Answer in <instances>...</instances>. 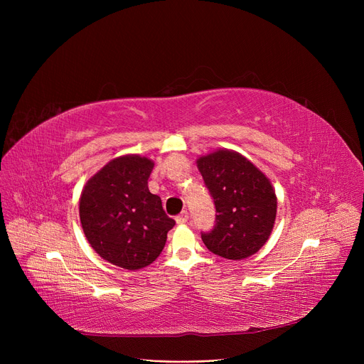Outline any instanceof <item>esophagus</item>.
<instances>
[{
	"mask_svg": "<svg viewBox=\"0 0 364 364\" xmlns=\"http://www.w3.org/2000/svg\"><path fill=\"white\" fill-rule=\"evenodd\" d=\"M176 221H177V224H186L188 221V213L183 211L180 215H177Z\"/></svg>",
	"mask_w": 364,
	"mask_h": 364,
	"instance_id": "esophagus-1",
	"label": "esophagus"
}]
</instances>
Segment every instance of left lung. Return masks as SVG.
Wrapping results in <instances>:
<instances>
[{"label":"left lung","instance_id":"1","mask_svg":"<svg viewBox=\"0 0 364 364\" xmlns=\"http://www.w3.org/2000/svg\"><path fill=\"white\" fill-rule=\"evenodd\" d=\"M198 169L214 198L217 223L202 240L213 254L240 261L269 240L277 214L272 181L250 159L230 149L199 156Z\"/></svg>","mask_w":364,"mask_h":364}]
</instances>
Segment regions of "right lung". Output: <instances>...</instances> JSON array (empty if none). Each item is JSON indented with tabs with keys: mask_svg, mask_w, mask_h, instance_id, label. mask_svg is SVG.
<instances>
[{
	"mask_svg": "<svg viewBox=\"0 0 364 364\" xmlns=\"http://www.w3.org/2000/svg\"><path fill=\"white\" fill-rule=\"evenodd\" d=\"M155 162L140 155L109 161L85 183L80 198L84 235L105 261L128 272L155 261L176 221L147 180Z\"/></svg>",
	"mask_w": 364,
	"mask_h": 364,
	"instance_id": "right-lung-1",
	"label": "right lung"
}]
</instances>
